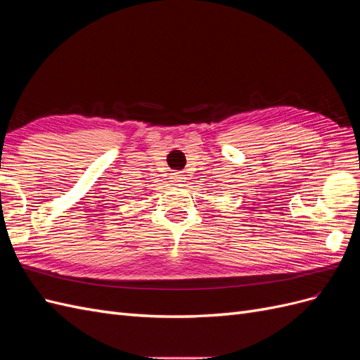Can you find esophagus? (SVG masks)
Returning <instances> with one entry per match:
<instances>
[{
    "label": "esophagus",
    "instance_id": "34e87169",
    "mask_svg": "<svg viewBox=\"0 0 360 360\" xmlns=\"http://www.w3.org/2000/svg\"><path fill=\"white\" fill-rule=\"evenodd\" d=\"M171 181L174 184H181L184 181V174H181V172H172L171 174Z\"/></svg>",
    "mask_w": 360,
    "mask_h": 360
}]
</instances>
